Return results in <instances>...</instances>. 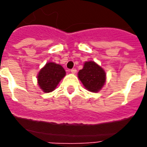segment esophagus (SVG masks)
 I'll use <instances>...</instances> for the list:
<instances>
[{
	"mask_svg": "<svg viewBox=\"0 0 147 147\" xmlns=\"http://www.w3.org/2000/svg\"><path fill=\"white\" fill-rule=\"evenodd\" d=\"M76 71H77V70H76V69H71V73L76 74Z\"/></svg>",
	"mask_w": 147,
	"mask_h": 147,
	"instance_id": "1",
	"label": "esophagus"
}]
</instances>
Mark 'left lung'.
<instances>
[{
	"label": "left lung",
	"instance_id": "8db88e82",
	"mask_svg": "<svg viewBox=\"0 0 147 147\" xmlns=\"http://www.w3.org/2000/svg\"><path fill=\"white\" fill-rule=\"evenodd\" d=\"M78 78L86 89L97 92L105 85L106 75L101 67L90 61L85 62L83 69L78 71Z\"/></svg>",
	"mask_w": 147,
	"mask_h": 147
}]
</instances>
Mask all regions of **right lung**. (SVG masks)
Instances as JSON below:
<instances>
[{"label": "right lung", "mask_w": 147, "mask_h": 147, "mask_svg": "<svg viewBox=\"0 0 147 147\" xmlns=\"http://www.w3.org/2000/svg\"><path fill=\"white\" fill-rule=\"evenodd\" d=\"M65 76V71L60 65L48 62L38 74V84L46 93L53 92L61 79Z\"/></svg>", "instance_id": "obj_1"}]
</instances>
